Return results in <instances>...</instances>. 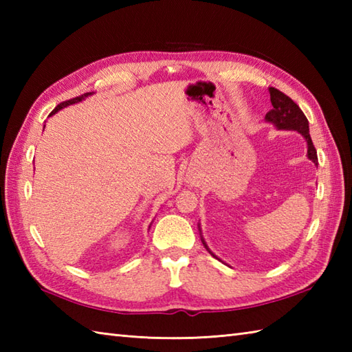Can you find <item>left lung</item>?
Listing matches in <instances>:
<instances>
[{"instance_id":"left-lung-1","label":"left lung","mask_w":352,"mask_h":352,"mask_svg":"<svg viewBox=\"0 0 352 352\" xmlns=\"http://www.w3.org/2000/svg\"><path fill=\"white\" fill-rule=\"evenodd\" d=\"M269 95H271V102H272V110L267 111L265 116V121L275 125L278 130H290V131H298L301 136L307 142V157L318 166V154L315 145H313L311 138H310V129H309V121L302 110L296 106V104L292 101L287 95L280 92L278 89L269 87ZM198 230L201 233V227L198 223ZM201 242H203L204 248L212 254L214 258L222 261L216 254H213L208 248L204 237L201 236Z\"/></svg>"}]
</instances>
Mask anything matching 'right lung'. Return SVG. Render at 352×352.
Returning <instances> with one entry per match:
<instances>
[{
	"label": "right lung",
	"instance_id": "add662e5",
	"mask_svg": "<svg viewBox=\"0 0 352 352\" xmlns=\"http://www.w3.org/2000/svg\"><path fill=\"white\" fill-rule=\"evenodd\" d=\"M91 95H94V92H87V94H85V95H81V96H77V98H74V100H69V101H65V102H62V104H58V106L51 111L50 113V116H52V115H56L58 110H62L63 107H68V106H72V104H76V102H80V101H83V100H86L87 96H91Z\"/></svg>",
	"mask_w": 352,
	"mask_h": 352
}]
</instances>
